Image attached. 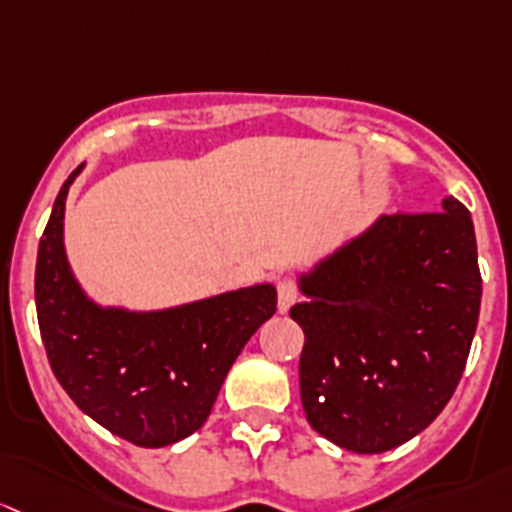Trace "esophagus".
Returning <instances> with one entry per match:
<instances>
[{"mask_svg":"<svg viewBox=\"0 0 512 512\" xmlns=\"http://www.w3.org/2000/svg\"><path fill=\"white\" fill-rule=\"evenodd\" d=\"M300 298V288L295 278H281L278 281V310L281 313H288L295 300Z\"/></svg>","mask_w":512,"mask_h":512,"instance_id":"34e87169","label":"esophagus"}]
</instances>
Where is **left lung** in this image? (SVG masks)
Returning a JSON list of instances; mask_svg holds the SVG:
<instances>
[{"label": "left lung", "mask_w": 512, "mask_h": 512, "mask_svg": "<svg viewBox=\"0 0 512 512\" xmlns=\"http://www.w3.org/2000/svg\"><path fill=\"white\" fill-rule=\"evenodd\" d=\"M300 402L333 444L382 453L424 431L456 392L481 310L471 212L382 217L300 281Z\"/></svg>", "instance_id": "left-lung-1"}]
</instances>
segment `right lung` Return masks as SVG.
Returning a JSON list of instances; mask_svg holds the SVG:
<instances>
[{"mask_svg":"<svg viewBox=\"0 0 512 512\" xmlns=\"http://www.w3.org/2000/svg\"><path fill=\"white\" fill-rule=\"evenodd\" d=\"M63 182L36 256V315L56 379L81 412L142 449L170 446L207 421L226 372L276 313V288L256 286L165 313L100 310L63 254Z\"/></svg>","mask_w":512,"mask_h":512,"instance_id":"1","label":"right lung"}]
</instances>
